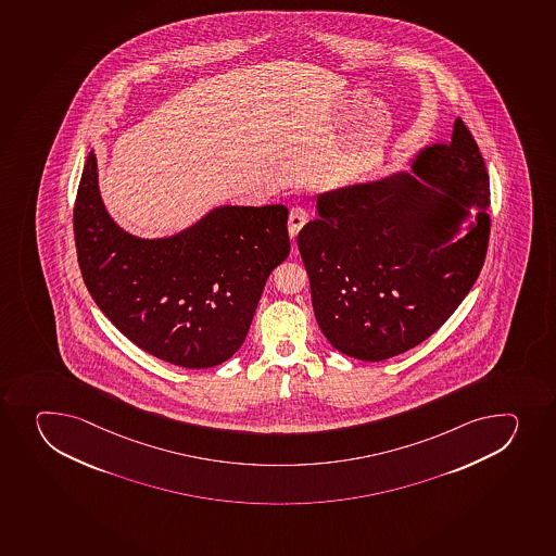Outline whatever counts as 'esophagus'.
Segmentation results:
<instances>
[{
	"mask_svg": "<svg viewBox=\"0 0 556 556\" xmlns=\"http://www.w3.org/2000/svg\"><path fill=\"white\" fill-rule=\"evenodd\" d=\"M309 214L306 212V208L303 206H295V208L290 210V217H288V231H290V237L298 236L301 228H303L306 223H308Z\"/></svg>",
	"mask_w": 556,
	"mask_h": 556,
	"instance_id": "34e87169",
	"label": "esophagus"
}]
</instances>
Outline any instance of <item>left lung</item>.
<instances>
[{"label":"left lung","mask_w":556,"mask_h":556,"mask_svg":"<svg viewBox=\"0 0 556 556\" xmlns=\"http://www.w3.org/2000/svg\"><path fill=\"white\" fill-rule=\"evenodd\" d=\"M412 170L319 193V217L299 231L315 319L348 357L379 363L426 341L484 264L490 176L462 119Z\"/></svg>","instance_id":"8db88e82"}]
</instances>
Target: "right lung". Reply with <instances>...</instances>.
I'll return each mask as SVG.
<instances>
[{"instance_id":"add662e5","label":"right lung","mask_w":556,"mask_h":556,"mask_svg":"<svg viewBox=\"0 0 556 556\" xmlns=\"http://www.w3.org/2000/svg\"><path fill=\"white\" fill-rule=\"evenodd\" d=\"M287 225L282 204H225L174 236H132L106 212L94 150L74 206L77 263L96 304L136 346L190 369L241 348L269 274L290 253Z\"/></svg>"}]
</instances>
